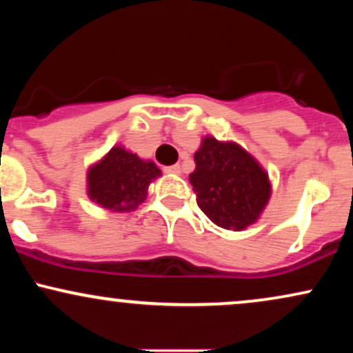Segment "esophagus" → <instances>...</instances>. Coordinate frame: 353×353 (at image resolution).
Masks as SVG:
<instances>
[{"label":"esophagus","instance_id":"esophagus-1","mask_svg":"<svg viewBox=\"0 0 353 353\" xmlns=\"http://www.w3.org/2000/svg\"><path fill=\"white\" fill-rule=\"evenodd\" d=\"M165 174H181V165L179 164H174V165H168L164 168Z\"/></svg>","mask_w":353,"mask_h":353}]
</instances>
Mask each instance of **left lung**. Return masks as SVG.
<instances>
[{"mask_svg":"<svg viewBox=\"0 0 353 353\" xmlns=\"http://www.w3.org/2000/svg\"><path fill=\"white\" fill-rule=\"evenodd\" d=\"M194 163L190 185L197 205L214 224L242 230L255 222L269 201L270 184L250 154L234 143L205 137Z\"/></svg>","mask_w":353,"mask_h":353,"instance_id":"obj_1","label":"left lung"}]
</instances>
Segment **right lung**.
<instances>
[{"instance_id":"obj_1","label":"right lung","mask_w":353,"mask_h":353,"mask_svg":"<svg viewBox=\"0 0 353 353\" xmlns=\"http://www.w3.org/2000/svg\"><path fill=\"white\" fill-rule=\"evenodd\" d=\"M161 174L151 161L136 154L112 148L101 163L88 172V194L104 209L128 212L145 199L149 182Z\"/></svg>"}]
</instances>
